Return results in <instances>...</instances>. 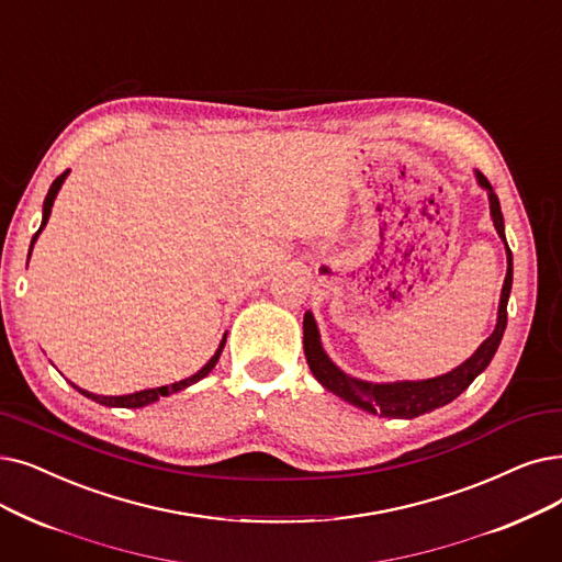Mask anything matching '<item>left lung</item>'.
<instances>
[{"label":"left lung","instance_id":"1","mask_svg":"<svg viewBox=\"0 0 562 562\" xmlns=\"http://www.w3.org/2000/svg\"><path fill=\"white\" fill-rule=\"evenodd\" d=\"M477 181L482 188H486L490 192V204H492V217H494V227L498 232V236L505 240V227H503V213H501V202L496 198V192L492 188V183L486 181L484 175L477 172ZM507 250V276L503 282V291H501V305H498V322L494 333L486 337L480 349L467 360L461 362L457 370L436 376V379H427V381H397V383H368L353 379L349 374L341 372L337 364H333V360L326 356L322 339H319V330H316L314 316L312 312H305L303 319V349H305V358L310 370L314 374V379L319 381L326 390L335 393L337 397H341L345 402L370 411L374 416H383V418H418L423 413H429L438 406L450 404L454 397H459L463 390H467L473 379L484 372L486 364L492 362L505 326H507V299H509V289H512V252L505 243Z\"/></svg>","mask_w":562,"mask_h":562}]
</instances>
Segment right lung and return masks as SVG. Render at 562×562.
<instances>
[{
	"label": "right lung",
	"instance_id": "add662e5",
	"mask_svg": "<svg viewBox=\"0 0 562 562\" xmlns=\"http://www.w3.org/2000/svg\"><path fill=\"white\" fill-rule=\"evenodd\" d=\"M66 175H68V169H66L64 175H59V177L53 181L50 190H47V198H45V202H43V223H41L38 232H36V234H34V238H32V246H34V240L38 238L41 229L47 225V217H50V213H53V204H55V198H57V192H59V188H61V183H64ZM30 255H32V248H30ZM225 339H227V335L223 337L221 347H217V351L213 353V358H211V360L204 364V368H202L198 374H192V376H188V379H183V381H179V383H172V385L151 387V390H139V393H133V395H121V397H103V395H93V393H87V390H80L78 385H72V387H78L85 397H89V400H93V402H99V404H103V406L139 408V406H146V404H154L156 400H160V397H167V395H172V393H179V390H183V387H188V385H192V383H198L200 379H204V376H206V374H209V372L215 368L217 358H221V353H223V349H225Z\"/></svg>",
	"mask_w": 562,
	"mask_h": 562
}]
</instances>
